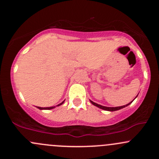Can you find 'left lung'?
Here are the masks:
<instances>
[{"mask_svg":"<svg viewBox=\"0 0 159 159\" xmlns=\"http://www.w3.org/2000/svg\"><path fill=\"white\" fill-rule=\"evenodd\" d=\"M90 102H91V104H92V105H94V106L98 107L99 108H102V109H103V110H105V111H118V110H119V109H121V108H125V107L128 106V105H130V104L131 103V102H130V103L127 104V105H123V106H120V107H115V108H114V107H105V106H102V105H98V104L94 103V102H92V101H90Z\"/></svg>","mask_w":159,"mask_h":159,"instance_id":"8db88e82","label":"left lung"}]
</instances>
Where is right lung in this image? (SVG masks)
<instances>
[{"mask_svg": "<svg viewBox=\"0 0 159 159\" xmlns=\"http://www.w3.org/2000/svg\"><path fill=\"white\" fill-rule=\"evenodd\" d=\"M64 102H65V101H64ZM64 102H62L61 103L59 104V105H56V106H60L61 105H62V104L64 103ZM37 108H39V109H41V110H43V109L49 110V109H52V108H55V106H54V107H48V108H41V107H37Z\"/></svg>", "mask_w": 159, "mask_h": 159, "instance_id": "obj_1", "label": "right lung"}]
</instances>
